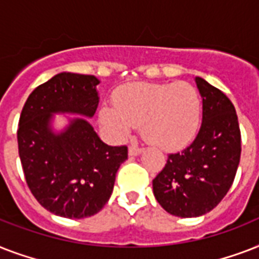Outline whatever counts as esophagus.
<instances>
[{"instance_id":"esophagus-1","label":"esophagus","mask_w":259,"mask_h":259,"mask_svg":"<svg viewBox=\"0 0 259 259\" xmlns=\"http://www.w3.org/2000/svg\"><path fill=\"white\" fill-rule=\"evenodd\" d=\"M144 150V148L138 145H132L129 148V154L130 156H138V154H141V152Z\"/></svg>"}]
</instances>
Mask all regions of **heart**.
Instances as JSON below:
<instances>
[{"mask_svg": "<svg viewBox=\"0 0 259 259\" xmlns=\"http://www.w3.org/2000/svg\"><path fill=\"white\" fill-rule=\"evenodd\" d=\"M115 106L101 110V122L117 137L142 125L144 137L160 148L185 145L200 125V97L191 83H133L122 87Z\"/></svg>", "mask_w": 259, "mask_h": 259, "instance_id": "obj_1", "label": "heart"}]
</instances>
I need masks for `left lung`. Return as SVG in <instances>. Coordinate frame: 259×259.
<instances>
[{"label":"left lung","instance_id":"8db88e82","mask_svg":"<svg viewBox=\"0 0 259 259\" xmlns=\"http://www.w3.org/2000/svg\"><path fill=\"white\" fill-rule=\"evenodd\" d=\"M203 99V119L185 149L168 154L154 177L153 193L166 212L196 218L213 209L229 192L241 160V130L229 98L196 76Z\"/></svg>","mask_w":259,"mask_h":259}]
</instances>
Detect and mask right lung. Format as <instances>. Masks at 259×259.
<instances>
[{
	"label": "right lung",
	"instance_id": "obj_1",
	"mask_svg": "<svg viewBox=\"0 0 259 259\" xmlns=\"http://www.w3.org/2000/svg\"><path fill=\"white\" fill-rule=\"evenodd\" d=\"M99 84L94 75L62 72L32 91L18 121V154L26 184L50 212L82 219L99 212L111 196L127 146H109L84 118L54 133V113L93 117Z\"/></svg>",
	"mask_w": 259,
	"mask_h": 259
}]
</instances>
